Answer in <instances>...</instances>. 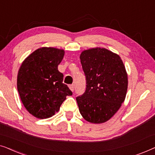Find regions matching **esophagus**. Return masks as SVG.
<instances>
[{"label":"esophagus","instance_id":"1","mask_svg":"<svg viewBox=\"0 0 155 155\" xmlns=\"http://www.w3.org/2000/svg\"><path fill=\"white\" fill-rule=\"evenodd\" d=\"M69 88L71 89V90L72 91V92H73V91L75 90V84H70Z\"/></svg>","mask_w":155,"mask_h":155}]
</instances>
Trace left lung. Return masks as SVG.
<instances>
[{
  "label": "left lung",
  "instance_id": "left-lung-1",
  "mask_svg": "<svg viewBox=\"0 0 155 155\" xmlns=\"http://www.w3.org/2000/svg\"><path fill=\"white\" fill-rule=\"evenodd\" d=\"M80 61L86 78V90L76 97L79 111L92 124L109 120L124 102L128 75L118 55L104 48L85 50Z\"/></svg>",
  "mask_w": 155,
  "mask_h": 155
}]
</instances>
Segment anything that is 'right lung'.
<instances>
[{
    "label": "right lung",
    "instance_id": "add662e5",
    "mask_svg": "<svg viewBox=\"0 0 155 155\" xmlns=\"http://www.w3.org/2000/svg\"><path fill=\"white\" fill-rule=\"evenodd\" d=\"M64 50L52 47L38 48L23 61L18 75V90L29 114L48 118L60 109L67 96L73 92L63 83V75L58 65Z\"/></svg>",
    "mask_w": 155,
    "mask_h": 155
}]
</instances>
